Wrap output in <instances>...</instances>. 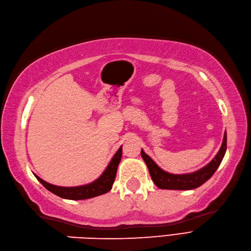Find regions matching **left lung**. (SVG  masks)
I'll list each match as a JSON object with an SVG mask.
<instances>
[{"label": "left lung", "mask_w": 251, "mask_h": 251, "mask_svg": "<svg viewBox=\"0 0 251 251\" xmlns=\"http://www.w3.org/2000/svg\"><path fill=\"white\" fill-rule=\"evenodd\" d=\"M227 150V133L225 132L223 144L221 146L220 151L214 157L210 163H208L202 169L198 170L190 174L175 175L171 173L161 170L159 166L153 162V160L143 151H141V156H142L144 162L149 168L151 177L158 188L162 190H193L201 187L205 181L209 180L214 174L215 171L220 166L222 160L225 156V152Z\"/></svg>", "instance_id": "left-lung-1"}]
</instances>
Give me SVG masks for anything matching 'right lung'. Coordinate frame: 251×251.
Instances as JSON below:
<instances>
[{
    "label": "right lung",
    "instance_id": "obj_1",
    "mask_svg": "<svg viewBox=\"0 0 251 251\" xmlns=\"http://www.w3.org/2000/svg\"><path fill=\"white\" fill-rule=\"evenodd\" d=\"M122 158V146L119 151L115 152V155L111 159L110 163L107 166L105 172L102 173L100 178L96 179L95 181L86 184L80 185V187H73V188H64V187H57L47 181L42 180L40 177L36 176V178L39 180L42 185L53 194L59 196L64 199H72V201H80V199H88L95 196H100L109 192L112 188V184L114 182L115 176H117L118 166Z\"/></svg>",
    "mask_w": 251,
    "mask_h": 251
}]
</instances>
